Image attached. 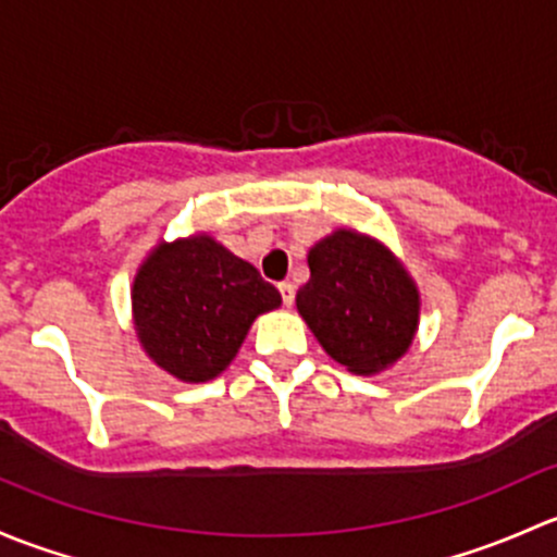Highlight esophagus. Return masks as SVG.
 I'll use <instances>...</instances> for the list:
<instances>
[{"mask_svg":"<svg viewBox=\"0 0 557 557\" xmlns=\"http://www.w3.org/2000/svg\"><path fill=\"white\" fill-rule=\"evenodd\" d=\"M278 292H281V300H284V306L289 308L292 302H295V284H292V281H281Z\"/></svg>","mask_w":557,"mask_h":557,"instance_id":"1","label":"esophagus"}]
</instances>
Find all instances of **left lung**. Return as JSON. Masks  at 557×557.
I'll return each instance as SVG.
<instances>
[{
  "mask_svg": "<svg viewBox=\"0 0 557 557\" xmlns=\"http://www.w3.org/2000/svg\"><path fill=\"white\" fill-rule=\"evenodd\" d=\"M308 268L297 311L324 351L359 375L397 362L416 335L418 292L388 249L337 231L313 246Z\"/></svg>",
  "mask_w": 557,
  "mask_h": 557,
  "instance_id": "obj_1",
  "label": "left lung"
}]
</instances>
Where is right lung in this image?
I'll return each mask as SVG.
<instances>
[{
  "instance_id": "add662e5",
  "label": "right lung",
  "mask_w": 557,
  "mask_h": 557,
  "mask_svg": "<svg viewBox=\"0 0 557 557\" xmlns=\"http://www.w3.org/2000/svg\"><path fill=\"white\" fill-rule=\"evenodd\" d=\"M278 306L276 286L209 236L160 244L134 281L141 346L190 383L220 375L251 321Z\"/></svg>"
}]
</instances>
